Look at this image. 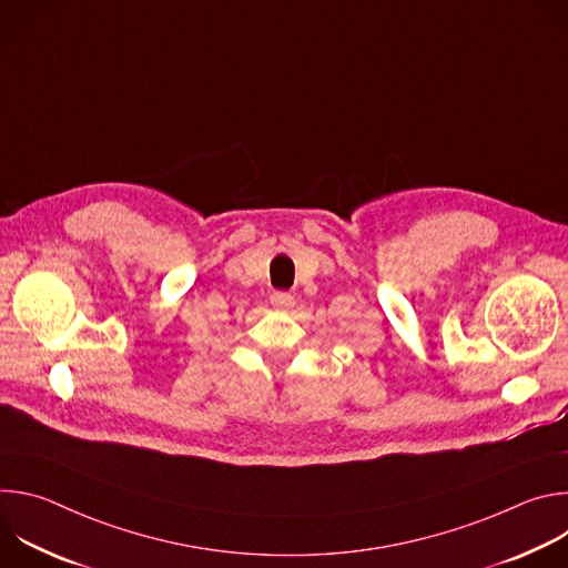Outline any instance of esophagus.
Listing matches in <instances>:
<instances>
[{"label": "esophagus", "instance_id": "1", "mask_svg": "<svg viewBox=\"0 0 568 568\" xmlns=\"http://www.w3.org/2000/svg\"><path fill=\"white\" fill-rule=\"evenodd\" d=\"M294 296L290 294V292H274L272 294V305L276 307V310H292L294 307Z\"/></svg>", "mask_w": 568, "mask_h": 568}]
</instances>
